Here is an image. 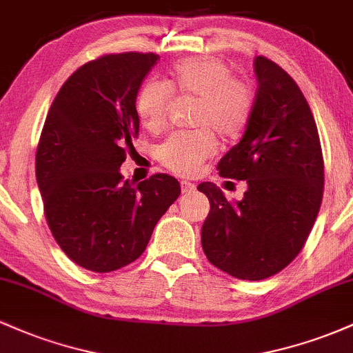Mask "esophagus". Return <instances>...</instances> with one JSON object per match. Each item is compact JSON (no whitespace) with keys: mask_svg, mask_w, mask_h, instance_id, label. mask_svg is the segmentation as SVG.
Returning a JSON list of instances; mask_svg holds the SVG:
<instances>
[{"mask_svg":"<svg viewBox=\"0 0 353 353\" xmlns=\"http://www.w3.org/2000/svg\"><path fill=\"white\" fill-rule=\"evenodd\" d=\"M181 189H182V194H192L196 192V184H192V182H188V181H182L181 182Z\"/></svg>","mask_w":353,"mask_h":353,"instance_id":"obj_1","label":"esophagus"}]
</instances>
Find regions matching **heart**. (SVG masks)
I'll return each mask as SVG.
<instances>
[{
	"label": "heart",
	"instance_id": "heart-1",
	"mask_svg": "<svg viewBox=\"0 0 353 353\" xmlns=\"http://www.w3.org/2000/svg\"><path fill=\"white\" fill-rule=\"evenodd\" d=\"M199 98L194 112V132L172 134L157 151L163 165L179 176H192L214 152L212 132L232 139L244 129L252 112L254 96L242 81L234 79L229 66L214 56L182 59L168 71L164 84L148 81L136 94V112L149 132L163 131L169 108V92Z\"/></svg>",
	"mask_w": 353,
	"mask_h": 353
}]
</instances>
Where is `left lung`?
I'll list each match as a JSON object with an SVG mask.
<instances>
[{"instance_id":"8db88e82","label":"left lung","mask_w":353,"mask_h":353,"mask_svg":"<svg viewBox=\"0 0 353 353\" xmlns=\"http://www.w3.org/2000/svg\"><path fill=\"white\" fill-rule=\"evenodd\" d=\"M257 96L244 136L225 152L219 174L245 181L229 202L212 182L197 185L210 210L202 224L205 257L242 281H262L297 257L317 219L323 159L317 125L297 83L274 61L254 59Z\"/></svg>"}]
</instances>
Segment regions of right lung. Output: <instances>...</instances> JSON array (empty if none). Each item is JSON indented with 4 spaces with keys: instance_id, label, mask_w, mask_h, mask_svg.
Returning <instances> with one entry per match:
<instances>
[{
    "instance_id": "obj_1",
    "label": "right lung",
    "mask_w": 353,
    "mask_h": 353,
    "mask_svg": "<svg viewBox=\"0 0 353 353\" xmlns=\"http://www.w3.org/2000/svg\"><path fill=\"white\" fill-rule=\"evenodd\" d=\"M157 59L154 52H123L84 64L44 121L36 181L48 225L63 252L92 272L134 262L181 194L168 174L132 185L119 172L139 132L136 94Z\"/></svg>"
}]
</instances>
